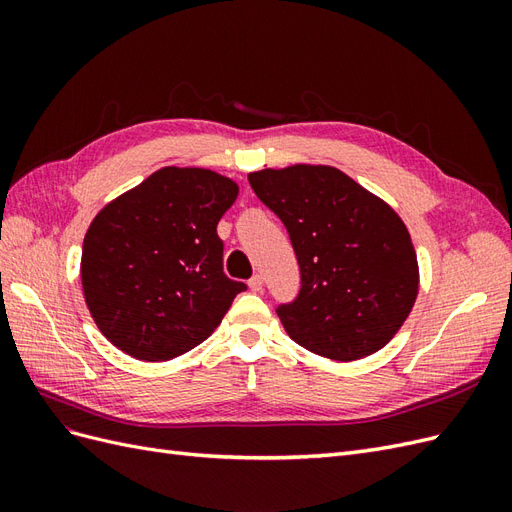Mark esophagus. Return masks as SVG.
I'll list each match as a JSON object with an SVG mask.
<instances>
[{
	"label": "esophagus",
	"instance_id": "esophagus-1",
	"mask_svg": "<svg viewBox=\"0 0 512 512\" xmlns=\"http://www.w3.org/2000/svg\"><path fill=\"white\" fill-rule=\"evenodd\" d=\"M247 284H250V288H252L254 292H260V290H262V275H258V273H256V275L252 277V280L247 282Z\"/></svg>",
	"mask_w": 512,
	"mask_h": 512
}]
</instances>
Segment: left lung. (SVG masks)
<instances>
[{"label": "left lung", "mask_w": 512, "mask_h": 512, "mask_svg": "<svg viewBox=\"0 0 512 512\" xmlns=\"http://www.w3.org/2000/svg\"><path fill=\"white\" fill-rule=\"evenodd\" d=\"M290 235L297 299L277 305L305 350L356 361L393 339L418 294V262L399 215L333 166L297 164L247 175Z\"/></svg>", "instance_id": "1"}]
</instances>
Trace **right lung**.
Instances as JSON below:
<instances>
[{"label": "right lung", "mask_w": 512, "mask_h": 512, "mask_svg": "<svg viewBox=\"0 0 512 512\" xmlns=\"http://www.w3.org/2000/svg\"><path fill=\"white\" fill-rule=\"evenodd\" d=\"M239 185L207 168L166 166L108 203L81 258L85 303L102 335L138 361L192 350L247 286L226 277L218 222Z\"/></svg>", "instance_id": "add662e5"}]
</instances>
